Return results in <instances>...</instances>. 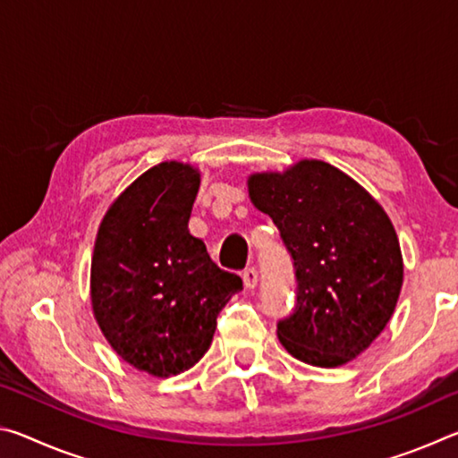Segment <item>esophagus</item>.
I'll return each mask as SVG.
<instances>
[{"label":"esophagus","mask_w":458,"mask_h":458,"mask_svg":"<svg viewBox=\"0 0 458 458\" xmlns=\"http://www.w3.org/2000/svg\"><path fill=\"white\" fill-rule=\"evenodd\" d=\"M242 281H244L246 289H254V286H257V283H259V270L254 267L246 268L242 273Z\"/></svg>","instance_id":"obj_1"}]
</instances>
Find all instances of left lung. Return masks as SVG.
Returning a JSON list of instances; mask_svg holds the SVG:
<instances>
[{"label": "left lung", "mask_w": 458, "mask_h": 458, "mask_svg": "<svg viewBox=\"0 0 458 458\" xmlns=\"http://www.w3.org/2000/svg\"><path fill=\"white\" fill-rule=\"evenodd\" d=\"M248 196L289 250L297 301L276 323L293 358L337 368L366 352L396 309L404 265L384 208L325 161L248 177Z\"/></svg>", "instance_id": "obj_1"}]
</instances>
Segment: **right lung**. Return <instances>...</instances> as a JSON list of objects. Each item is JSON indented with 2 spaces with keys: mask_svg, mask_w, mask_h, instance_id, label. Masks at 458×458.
Returning a JSON list of instances; mask_svg holds the SVG:
<instances>
[{
  "mask_svg": "<svg viewBox=\"0 0 458 458\" xmlns=\"http://www.w3.org/2000/svg\"><path fill=\"white\" fill-rule=\"evenodd\" d=\"M199 172L180 161L147 169L100 222L90 265L92 313L131 366L169 377L204 358L216 319L242 278L188 230Z\"/></svg>",
  "mask_w": 458,
  "mask_h": 458,
  "instance_id": "obj_1",
  "label": "right lung"
}]
</instances>
